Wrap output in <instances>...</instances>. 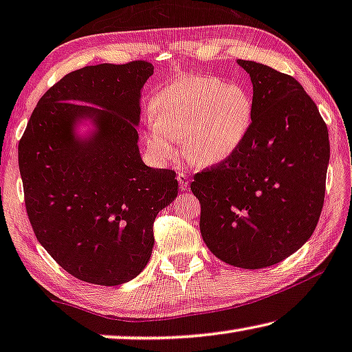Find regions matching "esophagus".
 I'll use <instances>...</instances> for the list:
<instances>
[{"label":"esophagus","mask_w":352,"mask_h":352,"mask_svg":"<svg viewBox=\"0 0 352 352\" xmlns=\"http://www.w3.org/2000/svg\"><path fill=\"white\" fill-rule=\"evenodd\" d=\"M177 182H179V187L182 188V190H187L188 184H190V179H188V176L186 175V173H179V175H177Z\"/></svg>","instance_id":"34e87169"}]
</instances>
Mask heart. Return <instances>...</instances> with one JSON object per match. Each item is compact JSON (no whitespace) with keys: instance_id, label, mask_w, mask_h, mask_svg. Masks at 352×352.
I'll return each mask as SVG.
<instances>
[{"instance_id":"1","label":"heart","mask_w":352,"mask_h":352,"mask_svg":"<svg viewBox=\"0 0 352 352\" xmlns=\"http://www.w3.org/2000/svg\"><path fill=\"white\" fill-rule=\"evenodd\" d=\"M153 124L144 133L155 165L175 159L173 140L193 165L209 166L230 159L250 129V96L214 77H187L166 85L149 105Z\"/></svg>"}]
</instances>
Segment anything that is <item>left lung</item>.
<instances>
[{
    "label": "left lung",
    "instance_id": "left-lung-1",
    "mask_svg": "<svg viewBox=\"0 0 352 352\" xmlns=\"http://www.w3.org/2000/svg\"><path fill=\"white\" fill-rule=\"evenodd\" d=\"M253 85V116L230 159L193 176L204 244L226 264L274 266L310 239L320 220L331 146L300 83L237 59Z\"/></svg>",
    "mask_w": 352,
    "mask_h": 352
}]
</instances>
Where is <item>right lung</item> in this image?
<instances>
[{
  "instance_id": "obj_1",
  "label": "right lung",
  "mask_w": 352,
  "mask_h": 352,
  "mask_svg": "<svg viewBox=\"0 0 352 352\" xmlns=\"http://www.w3.org/2000/svg\"><path fill=\"white\" fill-rule=\"evenodd\" d=\"M153 64L86 66L52 86L19 143L25 206L50 256L83 282L116 286L142 272L153 225L177 197L176 173L144 165L140 97ZM88 120L94 129L80 135Z\"/></svg>"
}]
</instances>
